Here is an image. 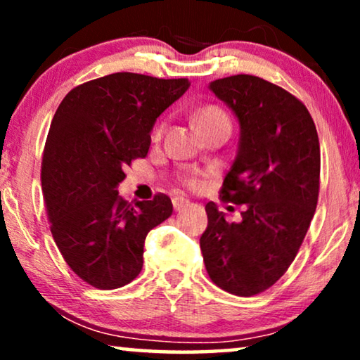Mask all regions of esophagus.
<instances>
[{
    "mask_svg": "<svg viewBox=\"0 0 360 360\" xmlns=\"http://www.w3.org/2000/svg\"><path fill=\"white\" fill-rule=\"evenodd\" d=\"M172 203H174V210L175 211H184L186 206L190 205V201L185 200V198H180V196H176V198L172 200Z\"/></svg>",
    "mask_w": 360,
    "mask_h": 360,
    "instance_id": "1",
    "label": "esophagus"
}]
</instances>
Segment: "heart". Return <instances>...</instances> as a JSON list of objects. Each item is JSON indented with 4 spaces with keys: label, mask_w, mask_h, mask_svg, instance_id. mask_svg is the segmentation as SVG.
Instances as JSON below:
<instances>
[{
    "label": "heart",
    "mask_w": 360,
    "mask_h": 360,
    "mask_svg": "<svg viewBox=\"0 0 360 360\" xmlns=\"http://www.w3.org/2000/svg\"><path fill=\"white\" fill-rule=\"evenodd\" d=\"M195 121L196 126L200 127V131L203 132V134L213 129H219V127H224V129L231 131V120L228 112L218 105H206L203 108H200V110L195 112ZM162 134H164V124H157L155 129L152 131V139L159 141ZM185 181L188 186L198 185V179H196V176H188Z\"/></svg>",
    "instance_id": "heart-1"
}]
</instances>
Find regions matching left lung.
<instances>
[{
    "mask_svg": "<svg viewBox=\"0 0 360 360\" xmlns=\"http://www.w3.org/2000/svg\"><path fill=\"white\" fill-rule=\"evenodd\" d=\"M240 124L239 150L219 190L244 205L228 223L213 201L200 248L211 282L238 297L272 287L297 257L319 195V139L307 106L264 78L233 75L211 82Z\"/></svg>",
    "mask_w": 360,
    "mask_h": 360,
    "instance_id": "obj_1",
    "label": "left lung"
}]
</instances>
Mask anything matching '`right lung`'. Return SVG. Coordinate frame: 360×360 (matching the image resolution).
<instances>
[{"label":"right lung","instance_id":"obj_1","mask_svg":"<svg viewBox=\"0 0 360 360\" xmlns=\"http://www.w3.org/2000/svg\"><path fill=\"white\" fill-rule=\"evenodd\" d=\"M188 86V78L117 72L73 88L53 115L41 167L44 201L63 260L91 287L132 282L147 233L174 211L164 193L129 203L116 186L149 152L157 117Z\"/></svg>","mask_w":360,"mask_h":360}]
</instances>
